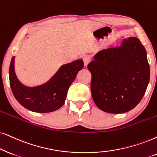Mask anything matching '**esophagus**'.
Instances as JSON below:
<instances>
[{
  "label": "esophagus",
  "mask_w": 157,
  "mask_h": 157,
  "mask_svg": "<svg viewBox=\"0 0 157 157\" xmlns=\"http://www.w3.org/2000/svg\"><path fill=\"white\" fill-rule=\"evenodd\" d=\"M82 60H83V61H84V65L85 67H87V65L90 63V61L91 60V57L90 56L85 55L82 56Z\"/></svg>",
  "instance_id": "34e87169"
}]
</instances>
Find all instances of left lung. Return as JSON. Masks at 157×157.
<instances>
[{
  "mask_svg": "<svg viewBox=\"0 0 157 157\" xmlns=\"http://www.w3.org/2000/svg\"><path fill=\"white\" fill-rule=\"evenodd\" d=\"M88 69L92 75L90 89L95 104L111 114L135 108L149 82L146 51L137 37L124 39L120 46L99 51Z\"/></svg>",
  "mask_w": 157,
  "mask_h": 157,
  "instance_id": "8db88e82",
  "label": "left lung"
}]
</instances>
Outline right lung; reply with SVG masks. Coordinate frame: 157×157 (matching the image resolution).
<instances>
[{
  "label": "right lung",
  "mask_w": 157,
  "mask_h": 157,
  "mask_svg": "<svg viewBox=\"0 0 157 157\" xmlns=\"http://www.w3.org/2000/svg\"><path fill=\"white\" fill-rule=\"evenodd\" d=\"M83 67L84 63L81 59L64 64L45 84L28 88L21 84L16 76L13 56L9 67L10 86L15 98L25 108L38 113L54 112L64 105L69 86Z\"/></svg>",
  "instance_id": "add662e5"
}]
</instances>
